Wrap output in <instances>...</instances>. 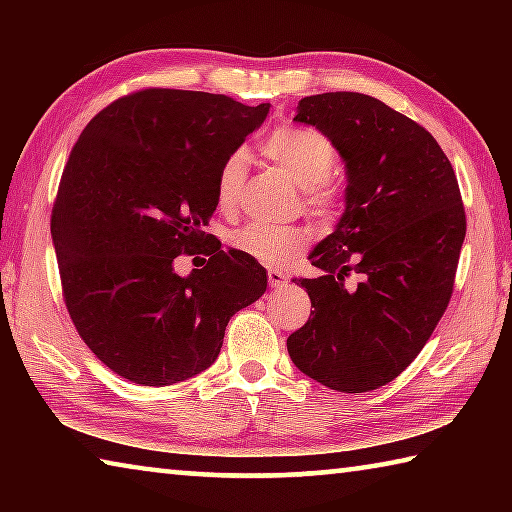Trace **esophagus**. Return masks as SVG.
Masks as SVG:
<instances>
[{
  "instance_id": "obj_1",
  "label": "esophagus",
  "mask_w": 512,
  "mask_h": 512,
  "mask_svg": "<svg viewBox=\"0 0 512 512\" xmlns=\"http://www.w3.org/2000/svg\"><path fill=\"white\" fill-rule=\"evenodd\" d=\"M268 284L271 287H284L287 284V273L280 271V268H268Z\"/></svg>"
}]
</instances>
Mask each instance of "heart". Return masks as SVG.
<instances>
[{
    "label": "heart",
    "mask_w": 512,
    "mask_h": 512,
    "mask_svg": "<svg viewBox=\"0 0 512 512\" xmlns=\"http://www.w3.org/2000/svg\"><path fill=\"white\" fill-rule=\"evenodd\" d=\"M266 160L275 162L300 187V201L311 214L329 219L339 212L341 192L332 178L336 149L332 140L316 128L280 126L262 144ZM246 151H232L216 176V203L232 210L246 180ZM232 248L268 266H280L307 246V232L298 225L250 221L232 232Z\"/></svg>",
    "instance_id": "heart-1"
}]
</instances>
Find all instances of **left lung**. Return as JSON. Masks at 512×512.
Returning a JSON list of instances; mask_svg holds the SVG:
<instances>
[{
    "label": "left lung",
    "mask_w": 512,
    "mask_h": 512,
    "mask_svg": "<svg viewBox=\"0 0 512 512\" xmlns=\"http://www.w3.org/2000/svg\"><path fill=\"white\" fill-rule=\"evenodd\" d=\"M293 119L332 140L348 189L339 225L309 255L323 275L293 277L314 311L287 339L289 357L332 391H375L418 357L452 298L461 189L427 128L368 94H314Z\"/></svg>",
    "instance_id": "8db88e82"
}]
</instances>
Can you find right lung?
<instances>
[{
	"instance_id": "right-lung-1",
	"label": "right lung",
	"mask_w": 512,
	"mask_h": 512,
	"mask_svg": "<svg viewBox=\"0 0 512 512\" xmlns=\"http://www.w3.org/2000/svg\"><path fill=\"white\" fill-rule=\"evenodd\" d=\"M271 103L144 88L83 128L60 178L51 237L69 318L119 377L169 386L216 361L228 320L266 291V268L203 230L223 160ZM208 255L187 278L180 254Z\"/></svg>"
}]
</instances>
